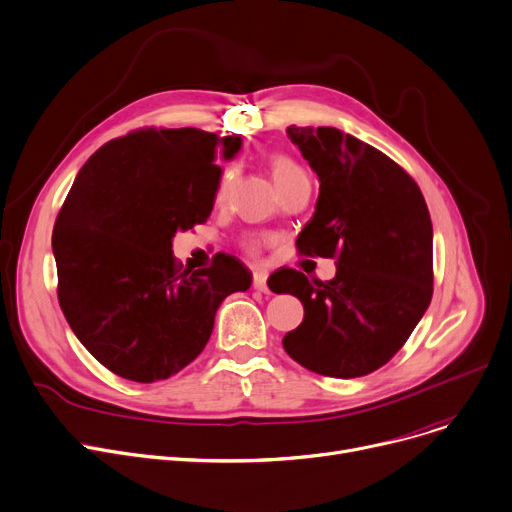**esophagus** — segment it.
Wrapping results in <instances>:
<instances>
[{
    "instance_id": "esophagus-1",
    "label": "esophagus",
    "mask_w": 512,
    "mask_h": 512,
    "mask_svg": "<svg viewBox=\"0 0 512 512\" xmlns=\"http://www.w3.org/2000/svg\"><path fill=\"white\" fill-rule=\"evenodd\" d=\"M266 279H268V275L264 273V270H254V275H252V285H254V289L266 293V291H268Z\"/></svg>"
}]
</instances>
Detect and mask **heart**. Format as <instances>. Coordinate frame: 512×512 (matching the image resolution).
<instances>
[{
	"instance_id": "heart-1",
	"label": "heart",
	"mask_w": 512,
	"mask_h": 512,
	"mask_svg": "<svg viewBox=\"0 0 512 512\" xmlns=\"http://www.w3.org/2000/svg\"><path fill=\"white\" fill-rule=\"evenodd\" d=\"M268 169H270V175H273V182H275L277 190H279L281 186L289 184L291 179H295V177H299V175H304L302 167H299L293 159H289L287 155H281V153L270 155V159H268ZM233 184H235V169L229 167V169L221 175L219 184H217L215 202H217L219 206L227 202V198H229V194H231V190H233ZM260 244H262L260 239H256V237H246V239H244V250L254 256V254H258Z\"/></svg>"
}]
</instances>
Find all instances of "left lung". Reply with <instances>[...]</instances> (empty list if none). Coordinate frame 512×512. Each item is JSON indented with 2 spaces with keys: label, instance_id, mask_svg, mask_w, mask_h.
I'll list each match as a JSON object with an SVG mask.
<instances>
[{
  "label": "left lung",
  "instance_id": "obj_1",
  "mask_svg": "<svg viewBox=\"0 0 512 512\" xmlns=\"http://www.w3.org/2000/svg\"><path fill=\"white\" fill-rule=\"evenodd\" d=\"M287 134L320 179L297 252L337 258V275L310 281L299 270H279L270 291L304 304V322L283 347L322 376L372 374L405 345L434 293L424 194L401 165L337 128L289 126Z\"/></svg>",
  "mask_w": 512,
  "mask_h": 512
}]
</instances>
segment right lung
I'll return each mask as SVG.
<instances>
[{"mask_svg": "<svg viewBox=\"0 0 512 512\" xmlns=\"http://www.w3.org/2000/svg\"><path fill=\"white\" fill-rule=\"evenodd\" d=\"M242 138L198 128H140L103 144L78 171L53 227L57 299L80 343L113 374L165 380L206 347L223 299L246 291L248 268L217 256L182 270L179 229L210 217Z\"/></svg>", "mask_w": 512, "mask_h": 512, "instance_id": "add662e5", "label": "right lung"}]
</instances>
